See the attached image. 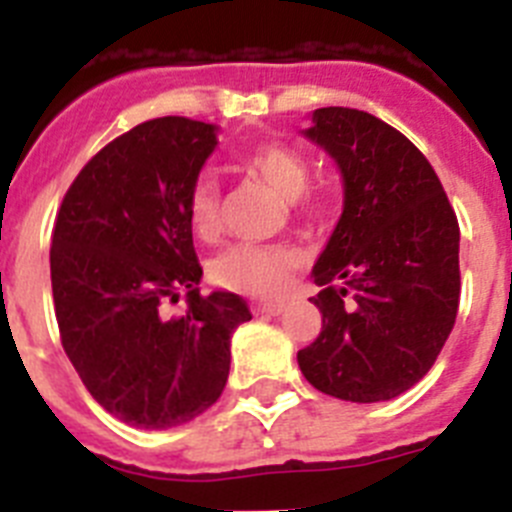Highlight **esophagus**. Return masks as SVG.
Instances as JSON below:
<instances>
[{
    "mask_svg": "<svg viewBox=\"0 0 512 512\" xmlns=\"http://www.w3.org/2000/svg\"><path fill=\"white\" fill-rule=\"evenodd\" d=\"M287 310V302L277 300V302H256L253 305V312H259V315H282Z\"/></svg>",
    "mask_w": 512,
    "mask_h": 512,
    "instance_id": "1",
    "label": "esophagus"
}]
</instances>
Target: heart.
<instances>
[{
    "mask_svg": "<svg viewBox=\"0 0 512 512\" xmlns=\"http://www.w3.org/2000/svg\"><path fill=\"white\" fill-rule=\"evenodd\" d=\"M241 166L259 176L284 200L305 197V205H315V197L305 192L310 182V164L297 148L277 140H266L248 148ZM189 225L200 238L212 241L220 233V184L212 174H200L189 187ZM300 266V253L287 246H230L210 264L212 284L243 295H279L287 289L292 271Z\"/></svg>",
    "mask_w": 512,
    "mask_h": 512,
    "instance_id": "1",
    "label": "heart"
}]
</instances>
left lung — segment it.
<instances>
[{
  "label": "left lung",
  "instance_id": "left-lung-1",
  "mask_svg": "<svg viewBox=\"0 0 512 512\" xmlns=\"http://www.w3.org/2000/svg\"><path fill=\"white\" fill-rule=\"evenodd\" d=\"M336 158L343 215L312 269L318 338L297 354L315 390L392 400L428 374L459 310V223L428 158L400 130L348 107L312 112Z\"/></svg>",
  "mask_w": 512,
  "mask_h": 512
}]
</instances>
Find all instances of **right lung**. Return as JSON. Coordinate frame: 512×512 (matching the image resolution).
I'll return each mask as SVG.
<instances>
[{
    "instance_id": "right-lung-1",
    "label": "right lung",
    "mask_w": 512,
    "mask_h": 512,
    "mask_svg": "<svg viewBox=\"0 0 512 512\" xmlns=\"http://www.w3.org/2000/svg\"><path fill=\"white\" fill-rule=\"evenodd\" d=\"M217 146L215 125L140 122L79 171L58 207L51 284L63 351L107 413L148 431L223 395L230 336L251 320L233 292L200 295L187 197ZM188 295V310L165 307Z\"/></svg>"
}]
</instances>
